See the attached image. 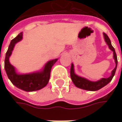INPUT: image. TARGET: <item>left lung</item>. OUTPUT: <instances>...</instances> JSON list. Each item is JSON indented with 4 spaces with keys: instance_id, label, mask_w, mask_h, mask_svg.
<instances>
[{
    "instance_id": "left-lung-1",
    "label": "left lung",
    "mask_w": 122,
    "mask_h": 122,
    "mask_svg": "<svg viewBox=\"0 0 122 122\" xmlns=\"http://www.w3.org/2000/svg\"><path fill=\"white\" fill-rule=\"evenodd\" d=\"M103 36H104V39H105L106 43L109 46V48L113 52V58H114L115 62V68L111 71V74L108 78H102L98 81H90L86 78L78 76L77 75H76V73H75V70H74V64L72 63L71 64V77L72 81L75 84V86L79 87V88H80V89L88 90V91L98 90L101 89L102 87L105 86L106 85H107L112 80L113 76L115 75V71L117 69V58L115 49L112 46L109 36L107 35L105 33H103Z\"/></svg>"
}]
</instances>
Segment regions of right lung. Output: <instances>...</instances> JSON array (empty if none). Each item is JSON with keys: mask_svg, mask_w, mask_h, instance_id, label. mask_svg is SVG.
Masks as SVG:
<instances>
[{"mask_svg": "<svg viewBox=\"0 0 122 122\" xmlns=\"http://www.w3.org/2000/svg\"><path fill=\"white\" fill-rule=\"evenodd\" d=\"M22 39L23 33L20 32L15 38H14L11 41L5 56V69L8 78L17 88H20L26 92L39 90L46 86L48 83L51 67L58 59H54L48 61L45 64L43 68L39 71L26 74L18 73L16 71L15 68L10 63L9 58L11 56L12 51L14 49L15 44L22 40Z\"/></svg>", "mask_w": 122, "mask_h": 122, "instance_id": "add662e5", "label": "right lung"}]
</instances>
